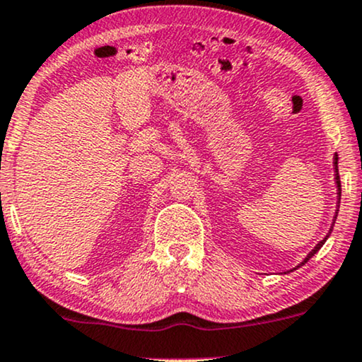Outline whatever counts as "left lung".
<instances>
[{
    "instance_id": "left-lung-1",
    "label": "left lung",
    "mask_w": 362,
    "mask_h": 362,
    "mask_svg": "<svg viewBox=\"0 0 362 362\" xmlns=\"http://www.w3.org/2000/svg\"><path fill=\"white\" fill-rule=\"evenodd\" d=\"M337 163H339V157H337V154H335V156H334V169H335V177H334V180H335V186H337V208H339V205H341V193H342V189H341V177H339V169H337ZM337 211H339V210H335V215H334V222H332V227H330V230H329V233H327V235H325V239H324V240H320V242H318V244L315 245V247H313L312 250H310V254H308V256L303 259V262H301V264H298V266H296V267H293V269H291V271L298 269V267H301V266H303V264H305V262H308V261H310V259H312V257H313V256H315V254L318 252V250H320V247H322V245H324V244H325V240H327V239H329L330 232H332V228H334L335 218H337Z\"/></svg>"
}]
</instances>
